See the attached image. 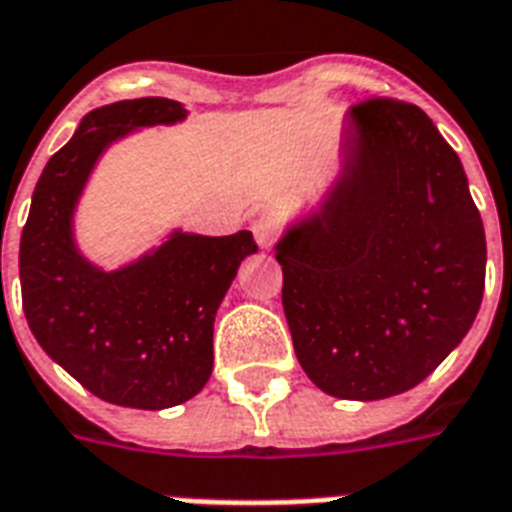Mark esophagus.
I'll use <instances>...</instances> for the list:
<instances>
[{
    "label": "esophagus",
    "mask_w": 512,
    "mask_h": 512,
    "mask_svg": "<svg viewBox=\"0 0 512 512\" xmlns=\"http://www.w3.org/2000/svg\"><path fill=\"white\" fill-rule=\"evenodd\" d=\"M253 237H256V243L259 248H272L277 240V224L272 219H256L251 224Z\"/></svg>",
    "instance_id": "1"
}]
</instances>
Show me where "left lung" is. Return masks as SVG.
Segmentation results:
<instances>
[{"label":"left lung","mask_w":512,"mask_h":512,"mask_svg":"<svg viewBox=\"0 0 512 512\" xmlns=\"http://www.w3.org/2000/svg\"><path fill=\"white\" fill-rule=\"evenodd\" d=\"M304 374L344 400L417 387L473 326L486 235L457 152L419 106H352L344 170L275 245Z\"/></svg>","instance_id":"8db88e82"}]
</instances>
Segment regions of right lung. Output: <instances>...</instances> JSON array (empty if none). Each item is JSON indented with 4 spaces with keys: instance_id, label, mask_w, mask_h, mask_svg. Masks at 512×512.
<instances>
[{
    "instance_id": "1",
    "label": "right lung",
    "mask_w": 512,
    "mask_h": 512,
    "mask_svg": "<svg viewBox=\"0 0 512 512\" xmlns=\"http://www.w3.org/2000/svg\"><path fill=\"white\" fill-rule=\"evenodd\" d=\"M186 109L170 98L101 106L50 157L21 235L23 312L39 347L95 398L128 408H170L194 398L213 371V320L251 232L170 240L117 272L82 259L71 216L106 146L130 130L170 125Z\"/></svg>"
}]
</instances>
